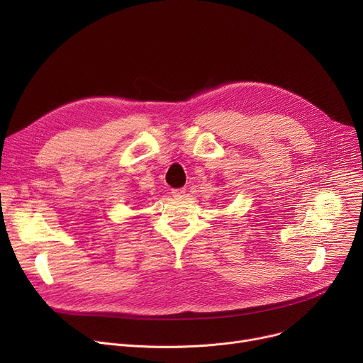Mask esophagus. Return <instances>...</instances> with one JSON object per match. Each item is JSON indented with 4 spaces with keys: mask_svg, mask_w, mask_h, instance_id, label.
<instances>
[{
    "mask_svg": "<svg viewBox=\"0 0 363 363\" xmlns=\"http://www.w3.org/2000/svg\"><path fill=\"white\" fill-rule=\"evenodd\" d=\"M185 188H177V189H172V196H174L175 199H182L185 197Z\"/></svg>",
    "mask_w": 363,
    "mask_h": 363,
    "instance_id": "34e87169",
    "label": "esophagus"
}]
</instances>
